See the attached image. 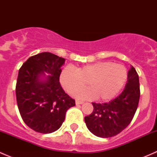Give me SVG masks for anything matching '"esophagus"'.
Instances as JSON below:
<instances>
[{
	"instance_id": "34e87169",
	"label": "esophagus",
	"mask_w": 157,
	"mask_h": 157,
	"mask_svg": "<svg viewBox=\"0 0 157 157\" xmlns=\"http://www.w3.org/2000/svg\"><path fill=\"white\" fill-rule=\"evenodd\" d=\"M83 101L76 100V105H80V104H83Z\"/></svg>"
}]
</instances>
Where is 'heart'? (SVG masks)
I'll use <instances>...</instances> for the list:
<instances>
[{
    "instance_id": "heart-1",
    "label": "heart",
    "mask_w": 157,
    "mask_h": 157,
    "mask_svg": "<svg viewBox=\"0 0 157 157\" xmlns=\"http://www.w3.org/2000/svg\"><path fill=\"white\" fill-rule=\"evenodd\" d=\"M128 70L122 64L112 61H99L74 69L65 67L60 75V81L68 93H74L87 83L88 89L76 92L80 99L105 101L115 97L125 84Z\"/></svg>"
}]
</instances>
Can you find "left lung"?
Here are the masks:
<instances>
[{
    "mask_svg": "<svg viewBox=\"0 0 157 157\" xmlns=\"http://www.w3.org/2000/svg\"><path fill=\"white\" fill-rule=\"evenodd\" d=\"M140 95L138 74L131 65L125 88L118 97L105 103L92 102L93 112L84 118L86 127L99 137L107 138L118 134L132 121Z\"/></svg>",
    "mask_w": 157,
    "mask_h": 157,
    "instance_id": "left-lung-1",
    "label": "left lung"
}]
</instances>
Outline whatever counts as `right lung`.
<instances>
[{
	"label": "right lung",
	"mask_w": 157,
	"mask_h": 157,
	"mask_svg": "<svg viewBox=\"0 0 157 157\" xmlns=\"http://www.w3.org/2000/svg\"><path fill=\"white\" fill-rule=\"evenodd\" d=\"M65 59L50 52L30 57L20 68L16 96L20 115L27 126L36 132L57 131L65 119L66 112L75 105L59 82L61 67ZM49 74L45 81L40 79Z\"/></svg>",
	"instance_id": "obj_1"
}]
</instances>
